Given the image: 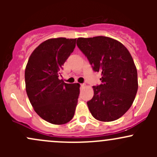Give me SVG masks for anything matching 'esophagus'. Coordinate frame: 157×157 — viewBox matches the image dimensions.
<instances>
[{
    "label": "esophagus",
    "mask_w": 157,
    "mask_h": 157,
    "mask_svg": "<svg viewBox=\"0 0 157 157\" xmlns=\"http://www.w3.org/2000/svg\"><path fill=\"white\" fill-rule=\"evenodd\" d=\"M80 86H81L82 88H83L86 86V84H85V83H81V84H80Z\"/></svg>",
    "instance_id": "34e87169"
}]
</instances>
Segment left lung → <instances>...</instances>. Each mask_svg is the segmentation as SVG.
I'll return each instance as SVG.
<instances>
[{
	"label": "left lung",
	"mask_w": 157,
	"mask_h": 157,
	"mask_svg": "<svg viewBox=\"0 0 157 157\" xmlns=\"http://www.w3.org/2000/svg\"><path fill=\"white\" fill-rule=\"evenodd\" d=\"M77 45L93 71L102 75V84L93 86V97L86 102L90 112L101 121L118 119L131 106L138 88L137 68L129 51L106 36L78 38Z\"/></svg>",
	"instance_id": "1"
}]
</instances>
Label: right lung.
<instances>
[{
    "label": "right lung",
    "mask_w": 157,
    "mask_h": 157,
    "mask_svg": "<svg viewBox=\"0 0 157 157\" xmlns=\"http://www.w3.org/2000/svg\"><path fill=\"white\" fill-rule=\"evenodd\" d=\"M76 39L61 37L42 42L31 54L25 69L30 103L35 112L51 124H66L75 112L80 85L66 83L58 77L74 52Z\"/></svg>",
    "instance_id": "obj_1"
}]
</instances>
